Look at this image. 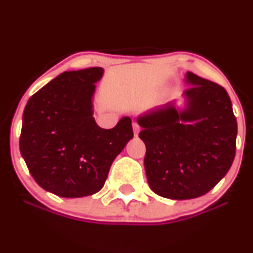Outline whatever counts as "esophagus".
Returning a JSON list of instances; mask_svg holds the SVG:
<instances>
[{
    "instance_id": "esophagus-1",
    "label": "esophagus",
    "mask_w": 253,
    "mask_h": 253,
    "mask_svg": "<svg viewBox=\"0 0 253 253\" xmlns=\"http://www.w3.org/2000/svg\"><path fill=\"white\" fill-rule=\"evenodd\" d=\"M133 130H134V135L138 136L139 132H140V126H139L138 124H133Z\"/></svg>"
}]
</instances>
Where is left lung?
Returning <instances> with one entry per match:
<instances>
[{
	"instance_id": "1",
	"label": "left lung",
	"mask_w": 253,
	"mask_h": 253,
	"mask_svg": "<svg viewBox=\"0 0 253 253\" xmlns=\"http://www.w3.org/2000/svg\"><path fill=\"white\" fill-rule=\"evenodd\" d=\"M187 106L173 102L138 118L151 190L171 200L200 197L213 189L233 163L237 120L227 91L187 72Z\"/></svg>"
}]
</instances>
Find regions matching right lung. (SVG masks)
Listing matches in <instances>:
<instances>
[{
  "label": "right lung",
  "mask_w": 253,
  "mask_h": 253,
  "mask_svg": "<svg viewBox=\"0 0 253 253\" xmlns=\"http://www.w3.org/2000/svg\"><path fill=\"white\" fill-rule=\"evenodd\" d=\"M102 75V68L63 72L25 107L20 152L38 184L58 196L100 191L110 165L133 138L128 117L110 129L95 123L92 96Z\"/></svg>",
  "instance_id": "right-lung-1"
}]
</instances>
